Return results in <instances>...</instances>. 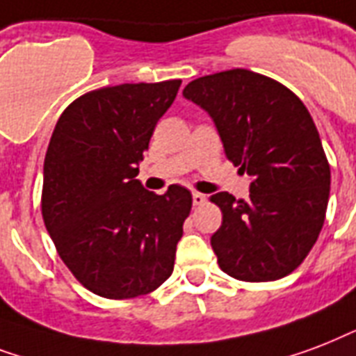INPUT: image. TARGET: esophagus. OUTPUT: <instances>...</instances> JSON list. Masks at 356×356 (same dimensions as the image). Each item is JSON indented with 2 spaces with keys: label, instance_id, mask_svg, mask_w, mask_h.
<instances>
[{
  "label": "esophagus",
  "instance_id": "esophagus-1",
  "mask_svg": "<svg viewBox=\"0 0 356 356\" xmlns=\"http://www.w3.org/2000/svg\"><path fill=\"white\" fill-rule=\"evenodd\" d=\"M204 202H206V195H202V193H193V206H200Z\"/></svg>",
  "mask_w": 356,
  "mask_h": 356
}]
</instances>
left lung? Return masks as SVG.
<instances>
[{
    "mask_svg": "<svg viewBox=\"0 0 356 356\" xmlns=\"http://www.w3.org/2000/svg\"><path fill=\"white\" fill-rule=\"evenodd\" d=\"M184 96L208 113L227 158L252 178L249 200L211 197L222 211L211 236L219 267L245 282L290 275L318 241L330 191L310 113L288 87L245 68L195 79Z\"/></svg>",
    "mask_w": 356,
    "mask_h": 356,
    "instance_id": "obj_1",
    "label": "left lung"
}]
</instances>
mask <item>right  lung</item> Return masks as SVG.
<instances>
[{
  "label": "right lung",
  "mask_w": 356,
  "mask_h": 356,
  "mask_svg": "<svg viewBox=\"0 0 356 356\" xmlns=\"http://www.w3.org/2000/svg\"><path fill=\"white\" fill-rule=\"evenodd\" d=\"M180 85L90 90L55 124L44 158V225L60 260L96 296H147L172 275L191 193L175 184L156 195L135 176Z\"/></svg>",
  "instance_id": "right-lung-1"
}]
</instances>
